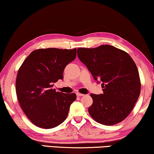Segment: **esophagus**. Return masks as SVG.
Here are the masks:
<instances>
[{"instance_id":"34e87169","label":"esophagus","mask_w":154,"mask_h":154,"mask_svg":"<svg viewBox=\"0 0 154 154\" xmlns=\"http://www.w3.org/2000/svg\"><path fill=\"white\" fill-rule=\"evenodd\" d=\"M76 95H77V97H81V96H83V95H84L83 94L79 93H76Z\"/></svg>"}]
</instances>
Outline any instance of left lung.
Returning <instances> with one entry per match:
<instances>
[{
  "mask_svg": "<svg viewBox=\"0 0 154 154\" xmlns=\"http://www.w3.org/2000/svg\"><path fill=\"white\" fill-rule=\"evenodd\" d=\"M80 61L94 79L102 82L103 94H91L88 113L98 123L114 125L130 114L140 93L141 84L136 63L127 52L109 45L77 48Z\"/></svg>",
  "mask_w": 154,
  "mask_h": 154,
  "instance_id": "left-lung-1",
  "label": "left lung"
}]
</instances>
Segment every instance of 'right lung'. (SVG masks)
<instances>
[{"label": "right lung", "mask_w": 154, "mask_h": 154, "mask_svg": "<svg viewBox=\"0 0 154 154\" xmlns=\"http://www.w3.org/2000/svg\"><path fill=\"white\" fill-rule=\"evenodd\" d=\"M77 49L34 50L18 69L16 92L20 107L31 122L43 128L61 125L67 118L75 93L56 92L66 66L76 58Z\"/></svg>", "instance_id": "right-lung-1"}]
</instances>
